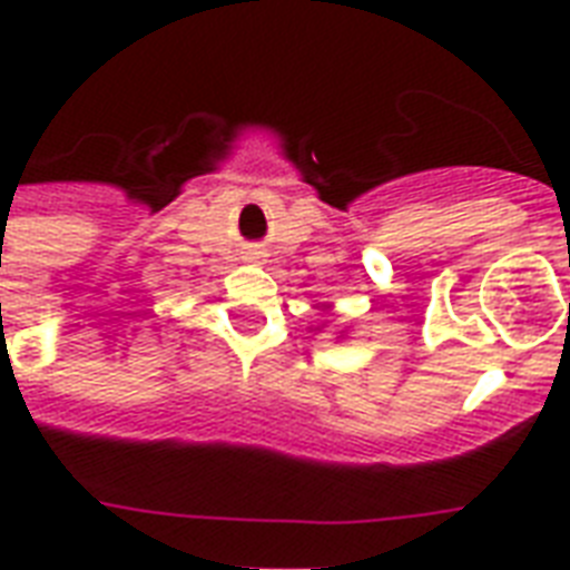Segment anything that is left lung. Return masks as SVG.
I'll return each instance as SVG.
<instances>
[{
	"label": "left lung",
	"instance_id": "8db88e82",
	"mask_svg": "<svg viewBox=\"0 0 570 570\" xmlns=\"http://www.w3.org/2000/svg\"><path fill=\"white\" fill-rule=\"evenodd\" d=\"M325 325H328V322H325ZM340 337H346V331H340V334H337V340H340Z\"/></svg>",
	"mask_w": 570,
	"mask_h": 570
}]
</instances>
